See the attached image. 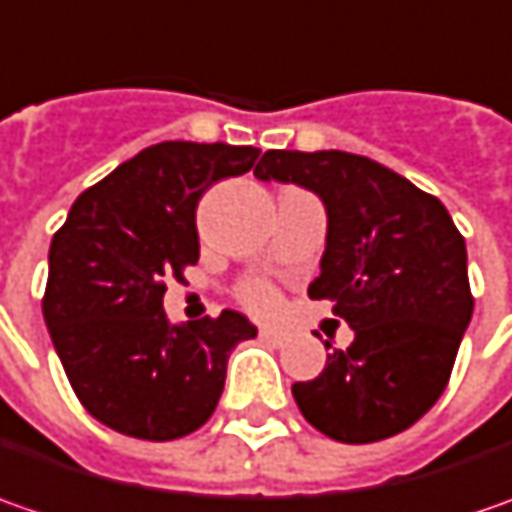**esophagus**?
<instances>
[{
	"label": "esophagus",
	"instance_id": "obj_1",
	"mask_svg": "<svg viewBox=\"0 0 512 512\" xmlns=\"http://www.w3.org/2000/svg\"><path fill=\"white\" fill-rule=\"evenodd\" d=\"M259 336H262L265 342L276 344V347H282V344L287 342V333H282V330H276V327H262V330H259Z\"/></svg>",
	"mask_w": 512,
	"mask_h": 512
}]
</instances>
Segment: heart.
<instances>
[{"label":"heart","instance_id":"heart-1","mask_svg":"<svg viewBox=\"0 0 512 512\" xmlns=\"http://www.w3.org/2000/svg\"><path fill=\"white\" fill-rule=\"evenodd\" d=\"M242 299H245V305H250L253 310H270V307H273V302H276L273 290H270V287H265V285L245 287Z\"/></svg>","mask_w":512,"mask_h":512}]
</instances>
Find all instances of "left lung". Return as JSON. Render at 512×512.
Returning <instances> with one entry per match:
<instances>
[{
    "instance_id": "1",
    "label": "left lung",
    "mask_w": 512,
    "mask_h": 512,
    "mask_svg": "<svg viewBox=\"0 0 512 512\" xmlns=\"http://www.w3.org/2000/svg\"><path fill=\"white\" fill-rule=\"evenodd\" d=\"M253 173L325 202L322 273L307 293L353 327L347 350L293 384L302 416L344 444L402 433L444 393L473 316L462 233L436 196L367 156L267 150Z\"/></svg>"
}]
</instances>
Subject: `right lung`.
I'll return each instance as SVG.
<instances>
[{
	"mask_svg": "<svg viewBox=\"0 0 512 512\" xmlns=\"http://www.w3.org/2000/svg\"><path fill=\"white\" fill-rule=\"evenodd\" d=\"M256 159L250 145H150L88 187L53 233L45 325L73 393L110 430L170 442L213 416L230 350L256 327L236 310L170 325L165 279L199 262L202 193Z\"/></svg>",
	"mask_w": 512,
	"mask_h": 512,
	"instance_id": "obj_1",
	"label": "right lung"
}]
</instances>
